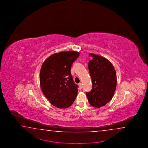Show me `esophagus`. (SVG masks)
<instances>
[{
  "instance_id": "1",
  "label": "esophagus",
  "mask_w": 148,
  "mask_h": 148,
  "mask_svg": "<svg viewBox=\"0 0 148 148\" xmlns=\"http://www.w3.org/2000/svg\"><path fill=\"white\" fill-rule=\"evenodd\" d=\"M79 86L80 89H81L82 87V84L81 83H79Z\"/></svg>"
}]
</instances>
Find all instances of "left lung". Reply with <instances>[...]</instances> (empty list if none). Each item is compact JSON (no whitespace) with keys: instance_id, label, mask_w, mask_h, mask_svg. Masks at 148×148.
I'll return each instance as SVG.
<instances>
[{"instance_id":"8db88e82","label":"left lung","mask_w":148,"mask_h":148,"mask_svg":"<svg viewBox=\"0 0 148 148\" xmlns=\"http://www.w3.org/2000/svg\"><path fill=\"white\" fill-rule=\"evenodd\" d=\"M88 63L92 81V90L86 92L88 101L94 107L104 106L112 100L117 85L116 71L112 63L103 56L90 53Z\"/></svg>"}]
</instances>
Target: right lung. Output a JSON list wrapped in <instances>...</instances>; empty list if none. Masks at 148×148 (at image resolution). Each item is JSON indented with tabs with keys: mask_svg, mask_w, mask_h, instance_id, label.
Instances as JSON below:
<instances>
[{
	"mask_svg": "<svg viewBox=\"0 0 148 148\" xmlns=\"http://www.w3.org/2000/svg\"><path fill=\"white\" fill-rule=\"evenodd\" d=\"M80 54L75 51L59 52L48 57L42 64L41 90L50 103L57 108H68L76 99L78 86L73 80L71 68Z\"/></svg>",
	"mask_w": 148,
	"mask_h": 148,
	"instance_id": "right-lung-1",
	"label": "right lung"
}]
</instances>
